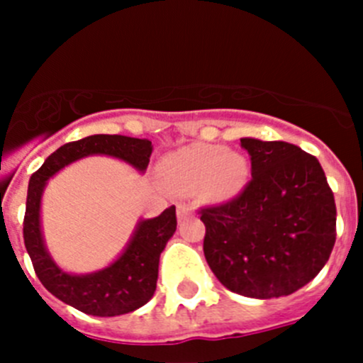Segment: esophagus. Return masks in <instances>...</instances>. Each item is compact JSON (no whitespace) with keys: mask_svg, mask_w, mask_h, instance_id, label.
Returning a JSON list of instances; mask_svg holds the SVG:
<instances>
[{"mask_svg":"<svg viewBox=\"0 0 363 363\" xmlns=\"http://www.w3.org/2000/svg\"><path fill=\"white\" fill-rule=\"evenodd\" d=\"M193 211H195V205H193V203H188V202H179L177 203V218L179 219H184L186 216L191 214Z\"/></svg>","mask_w":363,"mask_h":363,"instance_id":"34e87169","label":"esophagus"}]
</instances>
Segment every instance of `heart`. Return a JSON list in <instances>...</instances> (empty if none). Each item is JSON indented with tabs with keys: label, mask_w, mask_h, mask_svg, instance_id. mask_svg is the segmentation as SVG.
<instances>
[{
	"label": "heart",
	"mask_w": 363,
	"mask_h": 363,
	"mask_svg": "<svg viewBox=\"0 0 363 363\" xmlns=\"http://www.w3.org/2000/svg\"><path fill=\"white\" fill-rule=\"evenodd\" d=\"M161 174L177 191L193 193L203 188L211 199H228L246 186L250 163L223 145L193 144L168 156L161 163Z\"/></svg>",
	"instance_id": "heart-1"
}]
</instances>
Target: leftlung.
<instances>
[{
	"label": "left lung",
	"mask_w": 363,
	"mask_h": 363,
	"mask_svg": "<svg viewBox=\"0 0 363 363\" xmlns=\"http://www.w3.org/2000/svg\"><path fill=\"white\" fill-rule=\"evenodd\" d=\"M251 181L200 207L203 255L219 283L251 298L291 295L318 276L335 244V200L320 161L298 145L240 138Z\"/></svg>",
	"instance_id": "left-lung-1"
}]
</instances>
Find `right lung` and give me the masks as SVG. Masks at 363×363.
I'll list each match as a JSON object with an SVG mask.
<instances>
[{"mask_svg": "<svg viewBox=\"0 0 363 363\" xmlns=\"http://www.w3.org/2000/svg\"><path fill=\"white\" fill-rule=\"evenodd\" d=\"M151 152L152 144L142 138L91 135L61 145L29 179L23 235L33 269L50 294L82 313L93 316H119L138 309L151 300L158 281L160 255L177 228L175 207L172 205L158 218L142 221L130 246L111 267L87 276H72L57 269L43 246L40 232V199L45 181L72 161L89 155L116 156L138 170H145Z\"/></svg>", "mask_w": 363, "mask_h": 363, "instance_id": "obj_1", "label": "right lung"}]
</instances>
